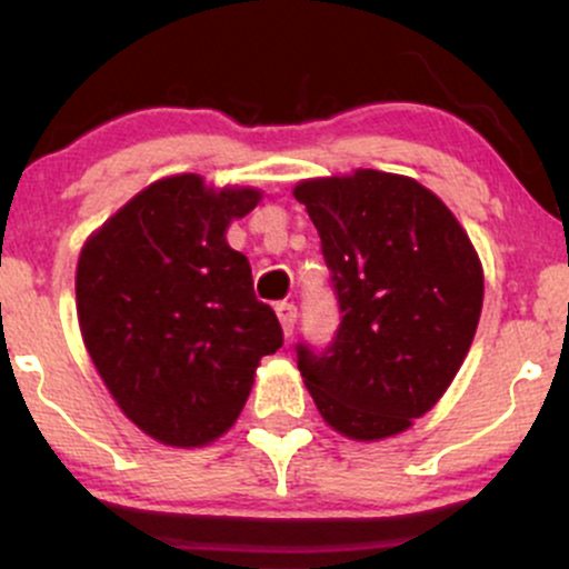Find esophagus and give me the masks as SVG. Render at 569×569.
<instances>
[{
  "mask_svg": "<svg viewBox=\"0 0 569 569\" xmlns=\"http://www.w3.org/2000/svg\"><path fill=\"white\" fill-rule=\"evenodd\" d=\"M276 312H278V318H280V326H283L286 337H291L293 323H297V305H293V302H280L276 307Z\"/></svg>",
  "mask_w": 569,
  "mask_h": 569,
  "instance_id": "1",
  "label": "esophagus"
}]
</instances>
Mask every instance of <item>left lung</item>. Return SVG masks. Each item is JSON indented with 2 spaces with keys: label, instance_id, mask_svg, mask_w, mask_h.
Here are the masks:
<instances>
[{
  "label": "left lung",
  "instance_id": "8db88e82",
  "mask_svg": "<svg viewBox=\"0 0 569 569\" xmlns=\"http://www.w3.org/2000/svg\"><path fill=\"white\" fill-rule=\"evenodd\" d=\"M321 234L339 302L326 348L297 345L323 420L350 439H385L443 396L471 348L485 276L466 230L415 179L356 171L293 189Z\"/></svg>",
  "mask_w": 569,
  "mask_h": 569
}]
</instances>
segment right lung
<instances>
[{"label": "right lung", "mask_w": 569, "mask_h": 569, "mask_svg": "<svg viewBox=\"0 0 569 569\" xmlns=\"http://www.w3.org/2000/svg\"><path fill=\"white\" fill-rule=\"evenodd\" d=\"M257 189L213 192L200 176L149 184L88 240L77 264L84 348L143 433L173 447L238 420L264 356L283 345L248 259L227 246Z\"/></svg>", "instance_id": "1"}]
</instances>
